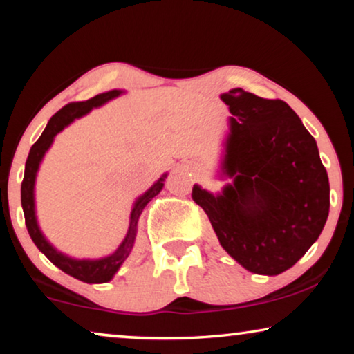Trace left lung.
<instances>
[{
  "label": "left lung",
  "mask_w": 354,
  "mask_h": 354,
  "mask_svg": "<svg viewBox=\"0 0 354 354\" xmlns=\"http://www.w3.org/2000/svg\"><path fill=\"white\" fill-rule=\"evenodd\" d=\"M229 106L221 192L193 185L222 248L246 270L279 275L293 268L326 225L330 187L317 143L282 100L241 88L221 95Z\"/></svg>",
  "instance_id": "1"
}]
</instances>
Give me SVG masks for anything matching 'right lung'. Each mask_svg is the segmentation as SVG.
I'll return each mask as SVG.
<instances>
[{"label":"right lung","instance_id":"right-lung-1","mask_svg":"<svg viewBox=\"0 0 354 354\" xmlns=\"http://www.w3.org/2000/svg\"><path fill=\"white\" fill-rule=\"evenodd\" d=\"M125 90H109L104 93H100L93 96V98L80 101V103H71L62 108L61 111L53 115L48 122L46 129L43 130L41 137L37 140V143L30 148L28 153L27 162H26V172H24V180L21 187V203L24 216H26V225L28 230V235L33 240V243L37 245V248L51 261L56 268H59L62 272L69 274L71 277L77 280H82L85 283H106L109 280H113L115 272L120 269V266L125 263V259L129 258L132 253L135 239H137V230H138V219L142 216L145 206L153 200L154 196L159 195V192L162 190L164 182L167 178V172L162 174L151 187L148 188L143 195H140L135 200L132 211H130V224L129 230L125 234L124 240L120 241V245L115 248L113 253L98 259H79L72 258V256L62 253L46 239L40 229L37 219V206H35V183H37V174L40 171V164L48 153V149L51 148L55 137L59 132H62L67 125H71L75 119L84 118L90 113L91 109L101 108V106L109 103L111 100L119 98L120 95H124Z\"/></svg>","mask_w":354,"mask_h":354}]
</instances>
